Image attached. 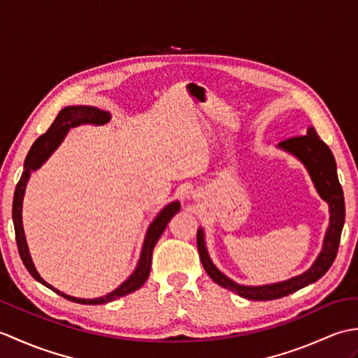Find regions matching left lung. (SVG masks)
<instances>
[{"mask_svg": "<svg viewBox=\"0 0 358 358\" xmlns=\"http://www.w3.org/2000/svg\"><path fill=\"white\" fill-rule=\"evenodd\" d=\"M280 148L291 152L295 157H299L308 171L310 173L314 185L317 187L318 194L322 195L324 201L329 203L331 209V220L329 227L326 232L324 245L322 254L318 255L317 262L313 264V268L301 273L299 277H294L283 283L275 285H266V286H240L234 283L232 280L223 275L214 264H212L210 258L208 255V250L204 248L203 241V232L199 231L196 234V246H199L200 260L203 263L204 271L208 275L215 281L217 285L223 286L229 291L238 294L240 296H245L248 300H275L281 296L292 294L299 289L305 287L310 283H314L320 277H323L328 269L336 260L341 237V229L345 224V196L343 189L337 177V164L331 149L318 138L314 129H309L306 135L303 136H292V138L283 140L280 143Z\"/></svg>", "mask_w": 358, "mask_h": 358, "instance_id": "obj_1", "label": "left lung"}]
</instances>
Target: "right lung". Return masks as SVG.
Listing matches in <instances>:
<instances>
[{"label": "right lung", "instance_id": "1", "mask_svg": "<svg viewBox=\"0 0 358 358\" xmlns=\"http://www.w3.org/2000/svg\"><path fill=\"white\" fill-rule=\"evenodd\" d=\"M110 120L109 113L100 110L96 108H87V106H71V108H64L62 112L58 113L55 121H53L52 126L48 129V132L43 134L40 138H36V141L32 144L29 154L26 157L24 162V171L21 173V178L17 185V189H15L13 194V204H12V218H13V226H15V238H17V246H18V252L22 263H24L26 269L30 272L35 280L40 281L44 286H48L52 289L53 292H57L58 295L64 296V299L71 300L73 303H81V305H103V303H108L112 300H117L120 296L131 294L136 289L141 287L144 285V281L148 280L149 272H150V262H152V250H154L158 238L162 237V234L164 232L167 223L171 222V218L177 214L180 209V203L173 201L169 206H166L162 212H159L158 217L152 222L149 226V231L146 234V240H144L143 250H141V257L138 266H136L135 272L129 277L123 285L117 287L115 291L110 292L106 296H100V299H77V296H71L67 294H63L62 291H58L53 286L40 277V273L36 272L35 266L32 263V258L29 255V249H27V243L24 237V231H22V222H21V208H22V196H24L26 191V183L29 180V175L32 171L38 169L45 159L49 158L53 150L58 148V144L63 141L66 136L67 131L71 127L78 126L83 123H94V124H104Z\"/></svg>", "mask_w": 358, "mask_h": 358}]
</instances>
